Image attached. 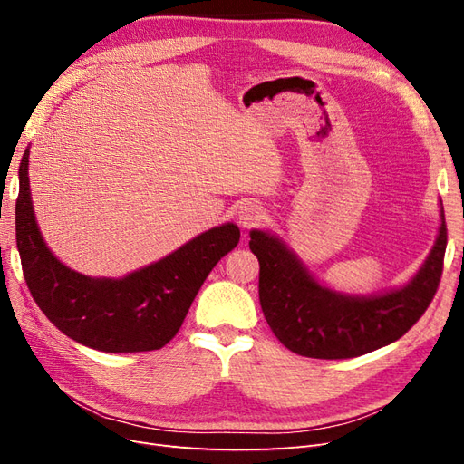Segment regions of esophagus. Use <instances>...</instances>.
Segmentation results:
<instances>
[{"instance_id": "obj_1", "label": "esophagus", "mask_w": 464, "mask_h": 464, "mask_svg": "<svg viewBox=\"0 0 464 464\" xmlns=\"http://www.w3.org/2000/svg\"><path fill=\"white\" fill-rule=\"evenodd\" d=\"M265 218V210L261 205L254 201H246L244 205L237 207V222L242 228H254L261 224Z\"/></svg>"}]
</instances>
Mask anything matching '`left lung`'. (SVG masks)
<instances>
[{
  "instance_id": "obj_1",
  "label": "left lung",
  "mask_w": 464,
  "mask_h": 464,
  "mask_svg": "<svg viewBox=\"0 0 464 464\" xmlns=\"http://www.w3.org/2000/svg\"><path fill=\"white\" fill-rule=\"evenodd\" d=\"M249 247L259 259V302L276 339L307 358L341 360L387 346L424 315L440 286L447 227L409 285L377 296H348L319 285L276 236L251 230Z\"/></svg>"
}]
</instances>
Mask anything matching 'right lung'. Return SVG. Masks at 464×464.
I'll use <instances>...</instances> for the list:
<instances>
[{
    "mask_svg": "<svg viewBox=\"0 0 464 464\" xmlns=\"http://www.w3.org/2000/svg\"><path fill=\"white\" fill-rule=\"evenodd\" d=\"M17 247L34 302L69 339L102 353H147L170 343L213 266L240 242L232 222L193 237L123 278H92L65 266L42 240L29 186V149L19 166Z\"/></svg>",
    "mask_w": 464,
    "mask_h": 464,
    "instance_id": "obj_1",
    "label": "right lung"
}]
</instances>
